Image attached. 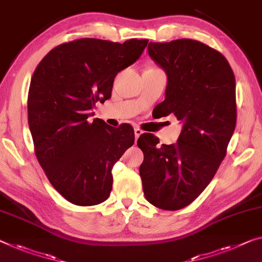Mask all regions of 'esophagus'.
<instances>
[{"instance_id":"1","label":"esophagus","mask_w":262,"mask_h":262,"mask_svg":"<svg viewBox=\"0 0 262 262\" xmlns=\"http://www.w3.org/2000/svg\"><path fill=\"white\" fill-rule=\"evenodd\" d=\"M143 134V131L140 130L139 127H135V137H136V139L138 138V137Z\"/></svg>"}]
</instances>
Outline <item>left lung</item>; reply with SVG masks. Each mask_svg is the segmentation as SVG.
<instances>
[{
    "mask_svg": "<svg viewBox=\"0 0 262 262\" xmlns=\"http://www.w3.org/2000/svg\"><path fill=\"white\" fill-rule=\"evenodd\" d=\"M147 51L166 72L165 99L156 106L183 124L176 144L158 145L147 134L138 138L144 195L162 210L190 205L214 177L226 156L236 123L235 78L219 51L194 39L148 43Z\"/></svg>",
    "mask_w": 262,
    "mask_h": 262,
    "instance_id": "obj_1",
    "label": "left lung"
}]
</instances>
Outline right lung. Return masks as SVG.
I'll list each match as a JSON object with an SVG mask.
<instances>
[{"label":"right lung","instance_id":"right-lung-1","mask_svg":"<svg viewBox=\"0 0 262 262\" xmlns=\"http://www.w3.org/2000/svg\"><path fill=\"white\" fill-rule=\"evenodd\" d=\"M147 42L76 39L54 48L36 68L28 95L35 154L55 190L71 204L92 206L110 195L112 167L134 145L135 132L127 124L112 127L89 118Z\"/></svg>","mask_w":262,"mask_h":262}]
</instances>
